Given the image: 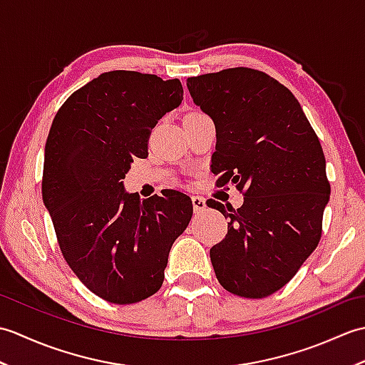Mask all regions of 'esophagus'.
<instances>
[{"label": "esophagus", "mask_w": 365, "mask_h": 365, "mask_svg": "<svg viewBox=\"0 0 365 365\" xmlns=\"http://www.w3.org/2000/svg\"><path fill=\"white\" fill-rule=\"evenodd\" d=\"M192 208H195L196 213H200L204 212L207 208V204H205V199L200 197V196H192Z\"/></svg>", "instance_id": "esophagus-1"}]
</instances>
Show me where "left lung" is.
<instances>
[{
	"label": "left lung",
	"instance_id": "8db88e82",
	"mask_svg": "<svg viewBox=\"0 0 365 365\" xmlns=\"http://www.w3.org/2000/svg\"><path fill=\"white\" fill-rule=\"evenodd\" d=\"M187 86L215 122L216 183L245 195L237 210L207 202L229 218L226 238L210 250L215 274L238 297H269L320 242L331 192L320 141L292 92L260 71L226 68Z\"/></svg>",
	"mask_w": 365,
	"mask_h": 365
}]
</instances>
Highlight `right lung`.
I'll list each match as a JSON object with an SVG mask.
<instances>
[{
    "instance_id": "obj_1",
    "label": "right lung",
    "mask_w": 365,
    "mask_h": 365,
    "mask_svg": "<svg viewBox=\"0 0 365 365\" xmlns=\"http://www.w3.org/2000/svg\"><path fill=\"white\" fill-rule=\"evenodd\" d=\"M175 80L131 71L102 73L59 108L45 144L42 197L68 267L114 304L160 290L170 246L192 216L187 195L139 200L122 178L149 155L152 128L182 103Z\"/></svg>"
}]
</instances>
